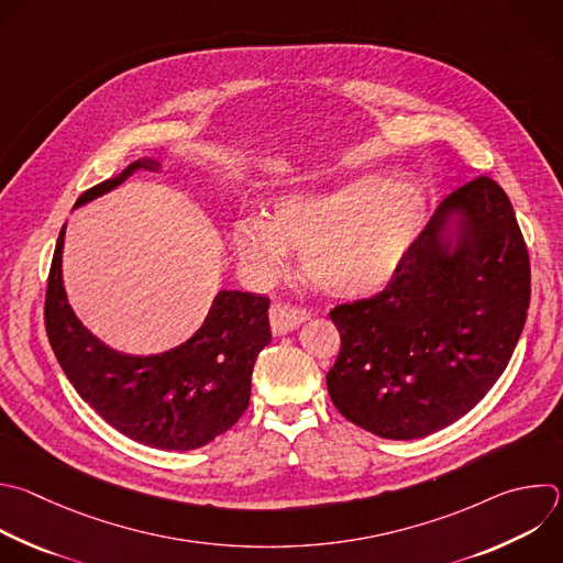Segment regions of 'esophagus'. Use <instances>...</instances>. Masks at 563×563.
Here are the masks:
<instances>
[{"label":"esophagus","instance_id":"obj_1","mask_svg":"<svg viewBox=\"0 0 563 563\" xmlns=\"http://www.w3.org/2000/svg\"><path fill=\"white\" fill-rule=\"evenodd\" d=\"M307 318H309V311L300 309V307H291L285 302H274L269 307V324H272L274 335H285V333L294 331Z\"/></svg>","mask_w":563,"mask_h":563}]
</instances>
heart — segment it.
Instances as JSON below:
<instances>
[{
    "label": "heart",
    "instance_id": "obj_1",
    "mask_svg": "<svg viewBox=\"0 0 563 563\" xmlns=\"http://www.w3.org/2000/svg\"><path fill=\"white\" fill-rule=\"evenodd\" d=\"M427 197L402 178L357 176L272 201L269 219L243 217L230 228L241 272L269 283L285 272L289 247L302 250L305 276L333 296H366L385 287L416 243Z\"/></svg>",
    "mask_w": 563,
    "mask_h": 563
}]
</instances>
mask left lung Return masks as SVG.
I'll use <instances>...</instances> for the list:
<instances>
[{"label":"left lung","instance_id":"obj_1","mask_svg":"<svg viewBox=\"0 0 563 563\" xmlns=\"http://www.w3.org/2000/svg\"><path fill=\"white\" fill-rule=\"evenodd\" d=\"M528 302L515 210L479 176L442 201L380 296L331 311L342 338L327 373L331 402L387 440L453 424L504 373Z\"/></svg>","mask_w":563,"mask_h":563}]
</instances>
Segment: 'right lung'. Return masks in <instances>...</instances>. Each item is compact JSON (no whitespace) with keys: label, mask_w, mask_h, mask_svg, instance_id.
I'll return each instance as SVG.
<instances>
[{"label":"right lung","mask_w":563,"mask_h":563,"mask_svg":"<svg viewBox=\"0 0 563 563\" xmlns=\"http://www.w3.org/2000/svg\"><path fill=\"white\" fill-rule=\"evenodd\" d=\"M163 163L136 158L117 176L90 187L75 208L112 192L136 172ZM66 225L53 256L46 291V331L70 385L110 427L161 451L206 446L245 413L252 371L269 344V300L221 289L203 324L174 349L134 355L99 340L73 311L64 287Z\"/></svg>","instance_id":"1"}]
</instances>
